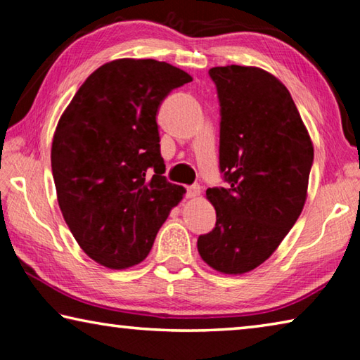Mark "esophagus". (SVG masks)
Here are the masks:
<instances>
[{
    "mask_svg": "<svg viewBox=\"0 0 360 360\" xmlns=\"http://www.w3.org/2000/svg\"><path fill=\"white\" fill-rule=\"evenodd\" d=\"M200 193H202V188H200L198 184H193V186H191V187H187V197H188V198H192V200L198 198Z\"/></svg>",
    "mask_w": 360,
    "mask_h": 360,
    "instance_id": "esophagus-1",
    "label": "esophagus"
}]
</instances>
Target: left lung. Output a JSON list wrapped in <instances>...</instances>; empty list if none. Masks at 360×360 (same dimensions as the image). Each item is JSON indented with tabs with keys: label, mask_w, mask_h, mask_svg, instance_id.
I'll use <instances>...</instances> for the list:
<instances>
[{
	"label": "left lung",
	"mask_w": 360,
	"mask_h": 360,
	"mask_svg": "<svg viewBox=\"0 0 360 360\" xmlns=\"http://www.w3.org/2000/svg\"><path fill=\"white\" fill-rule=\"evenodd\" d=\"M221 101L219 163L229 188H208L216 227L197 241L224 275L257 268L294 227L308 197L313 141L285 85L257 66L210 70Z\"/></svg>",
	"instance_id": "left-lung-1"
}]
</instances>
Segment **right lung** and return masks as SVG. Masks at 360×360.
I'll list each match as a JSON object with an SVG mask.
<instances>
[{
    "instance_id": "add662e5",
    "label": "right lung",
    "mask_w": 360,
    "mask_h": 360,
    "mask_svg": "<svg viewBox=\"0 0 360 360\" xmlns=\"http://www.w3.org/2000/svg\"><path fill=\"white\" fill-rule=\"evenodd\" d=\"M192 81L152 58L95 70L60 115L51 163L65 222L82 251L111 270L143 262L186 188L168 182L157 114Z\"/></svg>"
}]
</instances>
